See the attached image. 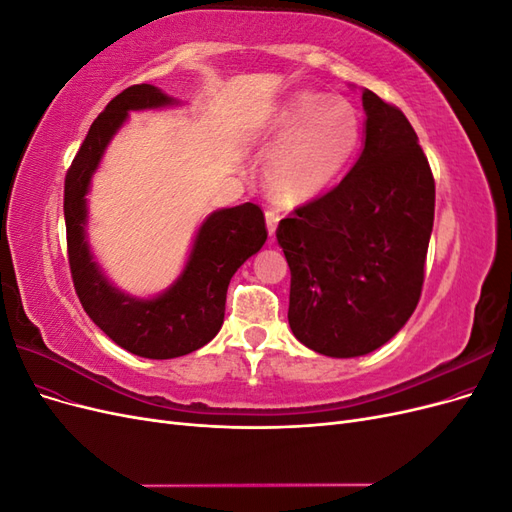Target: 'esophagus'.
I'll return each instance as SVG.
<instances>
[{
    "instance_id": "obj_1",
    "label": "esophagus",
    "mask_w": 512,
    "mask_h": 512,
    "mask_svg": "<svg viewBox=\"0 0 512 512\" xmlns=\"http://www.w3.org/2000/svg\"><path fill=\"white\" fill-rule=\"evenodd\" d=\"M265 220H267L269 235L273 237V235H275V228H277V222H280V213H277L275 209H267V211H265Z\"/></svg>"
}]
</instances>
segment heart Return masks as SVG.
I'll use <instances>...</instances> for the list:
<instances>
[{
  "instance_id": "heart-1",
  "label": "heart",
  "mask_w": 512,
  "mask_h": 512,
  "mask_svg": "<svg viewBox=\"0 0 512 512\" xmlns=\"http://www.w3.org/2000/svg\"><path fill=\"white\" fill-rule=\"evenodd\" d=\"M273 147L265 175L275 194L305 200L329 190L359 145L361 123L346 100L303 94L286 100L273 117Z\"/></svg>"
}]
</instances>
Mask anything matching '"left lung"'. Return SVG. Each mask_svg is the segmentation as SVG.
I'll return each mask as SVG.
<instances>
[{"label":"left lung","mask_w":512,"mask_h":512,"mask_svg":"<svg viewBox=\"0 0 512 512\" xmlns=\"http://www.w3.org/2000/svg\"><path fill=\"white\" fill-rule=\"evenodd\" d=\"M363 108L365 147L350 173L275 232L290 267V329L335 359L380 348L412 316L436 207V181L406 115L369 89Z\"/></svg>","instance_id":"obj_1"}]
</instances>
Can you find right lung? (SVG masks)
I'll return each instance as SVG.
<instances>
[{
	"mask_svg": "<svg viewBox=\"0 0 512 512\" xmlns=\"http://www.w3.org/2000/svg\"><path fill=\"white\" fill-rule=\"evenodd\" d=\"M158 87L123 89L91 123L66 173L64 218L74 290L87 316L117 346L145 359H175L209 344L224 322L230 277L267 241L262 209L245 203L211 213L200 226L179 280L156 299H134L106 282L85 241V194L94 170L128 111L173 104Z\"/></svg>",
	"mask_w": 512,
	"mask_h": 512,
	"instance_id": "right-lung-1",
	"label": "right lung"
}]
</instances>
